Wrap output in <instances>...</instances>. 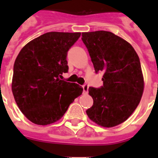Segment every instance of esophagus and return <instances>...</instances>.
I'll list each match as a JSON object with an SVG mask.
<instances>
[{"label":"esophagus","mask_w":158,"mask_h":158,"mask_svg":"<svg viewBox=\"0 0 158 158\" xmlns=\"http://www.w3.org/2000/svg\"><path fill=\"white\" fill-rule=\"evenodd\" d=\"M82 87H83V93H84V94H88V92H89V85L85 84V85H84Z\"/></svg>","instance_id":"34e87169"}]
</instances>
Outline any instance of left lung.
I'll list each match as a JSON object with an SVG mask.
<instances>
[{
    "mask_svg": "<svg viewBox=\"0 0 158 158\" xmlns=\"http://www.w3.org/2000/svg\"><path fill=\"white\" fill-rule=\"evenodd\" d=\"M96 73H104L103 86L89 87L93 105L86 111L95 123L113 127L126 121L139 105L144 90L140 60L128 42L112 32L82 33Z\"/></svg>",
    "mask_w": 158,
    "mask_h": 158,
    "instance_id": "8db88e82",
    "label": "left lung"
}]
</instances>
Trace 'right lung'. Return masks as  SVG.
<instances>
[{
	"instance_id": "right-lung-1",
	"label": "right lung",
	"mask_w": 158,
	"mask_h": 158,
	"mask_svg": "<svg viewBox=\"0 0 158 158\" xmlns=\"http://www.w3.org/2000/svg\"><path fill=\"white\" fill-rule=\"evenodd\" d=\"M80 32H47L27 43L16 57L12 91L25 117L37 125L57 122L83 88L61 80L68 72L67 52Z\"/></svg>"
}]
</instances>
